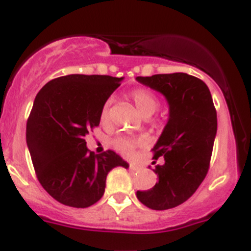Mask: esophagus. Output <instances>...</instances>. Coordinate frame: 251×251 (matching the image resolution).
I'll return each instance as SVG.
<instances>
[{"mask_svg":"<svg viewBox=\"0 0 251 251\" xmlns=\"http://www.w3.org/2000/svg\"><path fill=\"white\" fill-rule=\"evenodd\" d=\"M130 169H132V171H138V169H140V165L135 164V163H130Z\"/></svg>","mask_w":251,"mask_h":251,"instance_id":"esophagus-1","label":"esophagus"}]
</instances>
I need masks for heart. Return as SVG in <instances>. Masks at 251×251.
<instances>
[{
    "mask_svg": "<svg viewBox=\"0 0 251 251\" xmlns=\"http://www.w3.org/2000/svg\"><path fill=\"white\" fill-rule=\"evenodd\" d=\"M130 99L132 100L134 104L139 110V112L143 115L144 117L151 116L152 113L155 112L159 107V99L156 97L151 91L147 88H136L132 89L130 92ZM112 103V99L106 100L101 108V113H100V119L102 123H107L110 119V107ZM143 139L136 138H127V136H120V138L115 139L112 141V147L121 154L125 155H130L134 151L135 147L139 143H141Z\"/></svg>",
    "mask_w": 251,
    "mask_h": 251,
    "instance_id": "obj_1",
    "label": "heart"
}]
</instances>
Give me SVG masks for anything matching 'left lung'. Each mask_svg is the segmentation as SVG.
Masks as SVG:
<instances>
[{
  "label": "left lung",
  "mask_w": 251,
  "mask_h": 251,
  "mask_svg": "<svg viewBox=\"0 0 251 251\" xmlns=\"http://www.w3.org/2000/svg\"><path fill=\"white\" fill-rule=\"evenodd\" d=\"M140 83L155 89L169 103V120L158 143L154 159L158 183L138 191L139 201L151 210H169L186 202L203 182L212 155L217 131V113L210 89L203 80L187 73L138 77Z\"/></svg>",
  "instance_id": "8db88e82"
}]
</instances>
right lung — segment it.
I'll use <instances>...</instances> for the list:
<instances>
[{"label": "right lung", "instance_id": "1", "mask_svg": "<svg viewBox=\"0 0 251 251\" xmlns=\"http://www.w3.org/2000/svg\"><path fill=\"white\" fill-rule=\"evenodd\" d=\"M121 80L99 74H69L48 82L35 97L26 143L40 184L65 206L95 204L103 196L110 171L128 167L112 150L96 155L84 140L100 125L102 106Z\"/></svg>", "mask_w": 251, "mask_h": 251}]
</instances>
